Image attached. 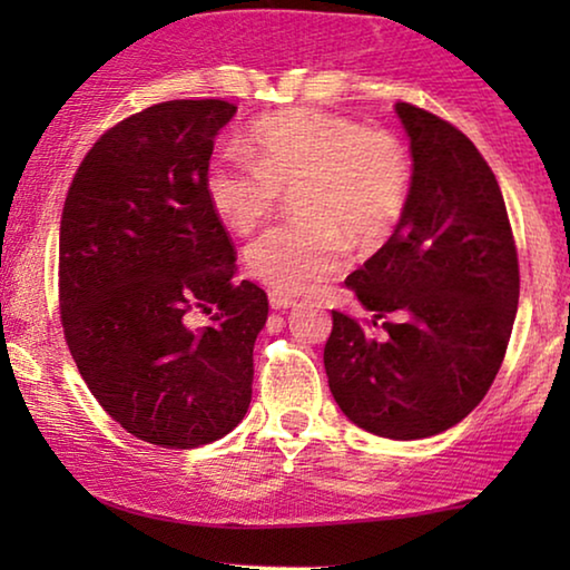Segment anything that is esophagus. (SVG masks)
<instances>
[{
	"label": "esophagus",
	"instance_id": "obj_1",
	"mask_svg": "<svg viewBox=\"0 0 570 570\" xmlns=\"http://www.w3.org/2000/svg\"><path fill=\"white\" fill-rule=\"evenodd\" d=\"M269 306L275 311H283V308H293L295 306V298H291V295H283V293H269Z\"/></svg>",
	"mask_w": 570,
	"mask_h": 570
}]
</instances>
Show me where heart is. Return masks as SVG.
<instances>
[{
    "instance_id": "b5f03b06",
    "label": "heart",
    "mask_w": 570,
    "mask_h": 570,
    "mask_svg": "<svg viewBox=\"0 0 570 570\" xmlns=\"http://www.w3.org/2000/svg\"><path fill=\"white\" fill-rule=\"evenodd\" d=\"M293 191L301 223L264 233L246 248L248 272L283 295L314 293L345 269L342 230L371 240L400 220L410 191L407 153L389 131L291 108L256 121L246 155H220L205 178L209 207L233 233L254 230Z\"/></svg>"
}]
</instances>
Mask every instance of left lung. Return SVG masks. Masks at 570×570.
I'll return each instance as SVG.
<instances>
[{
	"mask_svg": "<svg viewBox=\"0 0 570 570\" xmlns=\"http://www.w3.org/2000/svg\"><path fill=\"white\" fill-rule=\"evenodd\" d=\"M412 184L392 238L345 279L389 318L376 340L332 311L324 368L340 410L394 441L439 435L470 415L501 368L519 306V259L493 170L439 116L396 104Z\"/></svg>",
	"mask_w": 570,
	"mask_h": 570,
	"instance_id": "1",
	"label": "left lung"
}]
</instances>
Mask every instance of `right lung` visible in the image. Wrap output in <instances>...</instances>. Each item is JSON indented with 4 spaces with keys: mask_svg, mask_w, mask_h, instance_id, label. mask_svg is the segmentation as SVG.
Wrapping results in <instances>:
<instances>
[{
    "mask_svg": "<svg viewBox=\"0 0 570 570\" xmlns=\"http://www.w3.org/2000/svg\"><path fill=\"white\" fill-rule=\"evenodd\" d=\"M228 100H166L106 131L59 228L61 326L92 396L163 449L230 433L252 402L267 293L233 283L236 252L205 194ZM191 313H213L194 331Z\"/></svg>",
    "mask_w": 570,
    "mask_h": 570,
    "instance_id": "add662e5",
    "label": "right lung"
}]
</instances>
